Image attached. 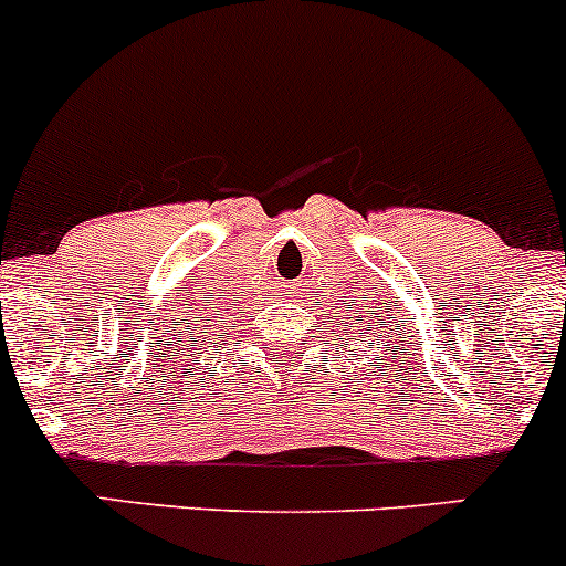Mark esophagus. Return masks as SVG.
I'll use <instances>...</instances> for the list:
<instances>
[{"instance_id":"obj_1","label":"esophagus","mask_w":566,"mask_h":566,"mask_svg":"<svg viewBox=\"0 0 566 566\" xmlns=\"http://www.w3.org/2000/svg\"><path fill=\"white\" fill-rule=\"evenodd\" d=\"M295 287V284H282V290H293Z\"/></svg>"}]
</instances>
